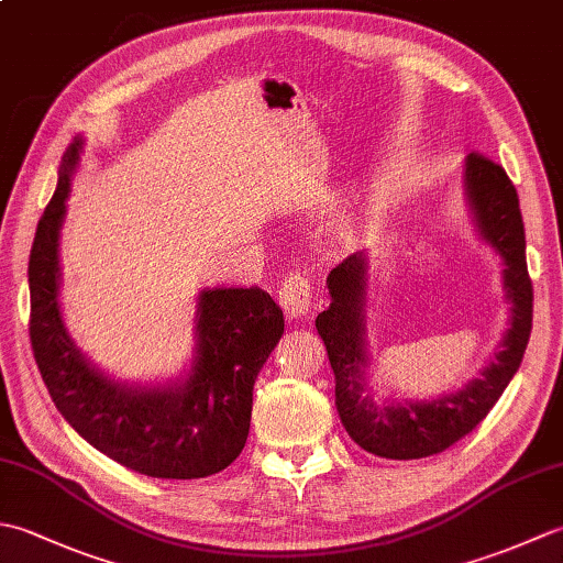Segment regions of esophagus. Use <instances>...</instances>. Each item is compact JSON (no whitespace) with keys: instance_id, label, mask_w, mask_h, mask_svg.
<instances>
[{"instance_id":"obj_1","label":"esophagus","mask_w":563,"mask_h":563,"mask_svg":"<svg viewBox=\"0 0 563 563\" xmlns=\"http://www.w3.org/2000/svg\"><path fill=\"white\" fill-rule=\"evenodd\" d=\"M278 300L288 317L309 314L312 312V283H309L305 273L290 271L280 283Z\"/></svg>"}]
</instances>
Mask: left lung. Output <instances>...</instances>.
Listing matches in <instances>:
<instances>
[{
  "label": "left lung",
  "mask_w": 563,
  "mask_h": 563,
  "mask_svg": "<svg viewBox=\"0 0 563 563\" xmlns=\"http://www.w3.org/2000/svg\"><path fill=\"white\" fill-rule=\"evenodd\" d=\"M466 198L476 224L506 263L504 285L512 302L510 329L496 361L464 389L421 404L377 406L365 391V258L353 254L329 273L331 305L317 317V333L336 377V409L341 423L357 445L389 460H421L448 450L470 435L518 373L532 331V280L525 261V224L518 190L506 169L472 152L466 157Z\"/></svg>",
  "instance_id": "left-lung-1"
}]
</instances>
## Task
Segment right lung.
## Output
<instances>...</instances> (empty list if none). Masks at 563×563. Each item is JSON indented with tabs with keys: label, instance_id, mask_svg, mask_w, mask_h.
<instances>
[{
	"label": "right lung",
	"instance_id": "1",
	"mask_svg": "<svg viewBox=\"0 0 563 563\" xmlns=\"http://www.w3.org/2000/svg\"><path fill=\"white\" fill-rule=\"evenodd\" d=\"M75 140L55 194L38 220L29 258V336L35 365L65 421L106 457L154 479H202L244 450L254 382L280 341L283 309L261 288L200 295L198 357L184 385L133 389L106 379L71 345L57 309V236Z\"/></svg>",
	"mask_w": 563,
	"mask_h": 563
}]
</instances>
